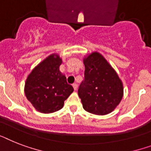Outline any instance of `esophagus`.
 Instances as JSON below:
<instances>
[{"label":"esophagus","instance_id":"1","mask_svg":"<svg viewBox=\"0 0 151 151\" xmlns=\"http://www.w3.org/2000/svg\"><path fill=\"white\" fill-rule=\"evenodd\" d=\"M73 89H74V91L77 90V89H78V84H73Z\"/></svg>","mask_w":151,"mask_h":151}]
</instances>
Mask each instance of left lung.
Masks as SVG:
<instances>
[{
    "label": "left lung",
    "mask_w": 151,
    "mask_h": 151,
    "mask_svg": "<svg viewBox=\"0 0 151 151\" xmlns=\"http://www.w3.org/2000/svg\"><path fill=\"white\" fill-rule=\"evenodd\" d=\"M84 80L78 88L84 109L95 115L110 113L122 98V81L99 52L89 55L84 60Z\"/></svg>",
    "instance_id": "8db88e82"
}]
</instances>
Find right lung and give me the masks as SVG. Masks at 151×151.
Segmentation results:
<instances>
[{
  "instance_id": "right-lung-1",
  "label": "right lung",
  "mask_w": 151,
  "mask_h": 151,
  "mask_svg": "<svg viewBox=\"0 0 151 151\" xmlns=\"http://www.w3.org/2000/svg\"><path fill=\"white\" fill-rule=\"evenodd\" d=\"M61 59L51 55L33 69L24 86L27 99L42 113H52L61 109L64 101L73 91L59 67Z\"/></svg>"
}]
</instances>
